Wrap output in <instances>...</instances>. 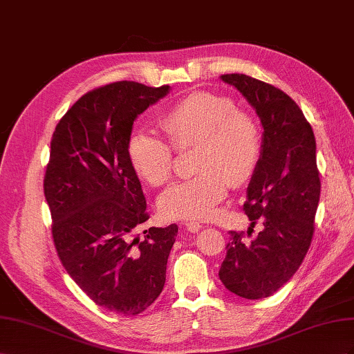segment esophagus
Listing matches in <instances>:
<instances>
[{
    "mask_svg": "<svg viewBox=\"0 0 354 354\" xmlns=\"http://www.w3.org/2000/svg\"><path fill=\"white\" fill-rule=\"evenodd\" d=\"M185 228H187V231H189V233H198V231L203 228V225L196 221H188V222H185Z\"/></svg>",
    "mask_w": 354,
    "mask_h": 354,
    "instance_id": "esophagus-1",
    "label": "esophagus"
}]
</instances>
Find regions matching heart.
Wrapping results in <instances>:
<instances>
[{"instance_id": "b5f03b06", "label": "heart", "mask_w": 354, "mask_h": 354, "mask_svg": "<svg viewBox=\"0 0 354 354\" xmlns=\"http://www.w3.org/2000/svg\"><path fill=\"white\" fill-rule=\"evenodd\" d=\"M160 126L175 149L196 145L194 178L171 185L158 198L169 219H207L233 185L248 183L257 169L261 139L257 121L234 109L228 97L207 92L183 97L161 117ZM127 160L135 174L153 187L165 185L174 171L166 140L135 132L127 142Z\"/></svg>"}]
</instances>
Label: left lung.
Segmentation results:
<instances>
[{
    "label": "left lung",
    "mask_w": 354,
    "mask_h": 354,
    "mask_svg": "<svg viewBox=\"0 0 354 354\" xmlns=\"http://www.w3.org/2000/svg\"><path fill=\"white\" fill-rule=\"evenodd\" d=\"M221 80L255 109L264 132L243 206L250 226L259 221L262 230L252 241L230 231L219 279L234 295L261 299L288 283L311 245L320 197L316 139L299 106L280 88L245 74Z\"/></svg>",
    "instance_id": "1"
}]
</instances>
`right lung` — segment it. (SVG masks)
<instances>
[{
	"instance_id": "1",
	"label": "right lung",
	"mask_w": 354,
	"mask_h": 354,
	"mask_svg": "<svg viewBox=\"0 0 354 354\" xmlns=\"http://www.w3.org/2000/svg\"><path fill=\"white\" fill-rule=\"evenodd\" d=\"M170 92L118 82L80 97L50 144L44 196L68 274L102 308L136 316L158 298L178 227H151L139 178L127 160L133 123Z\"/></svg>"
}]
</instances>
